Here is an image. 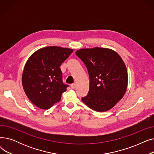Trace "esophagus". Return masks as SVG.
I'll return each instance as SVG.
<instances>
[{
	"label": "esophagus",
	"instance_id": "1",
	"mask_svg": "<svg viewBox=\"0 0 154 154\" xmlns=\"http://www.w3.org/2000/svg\"><path fill=\"white\" fill-rule=\"evenodd\" d=\"M70 87H71L72 88H73V89H74V88H75V87H76V84H72L70 85Z\"/></svg>",
	"mask_w": 154,
	"mask_h": 154
}]
</instances>
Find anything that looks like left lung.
Segmentation results:
<instances>
[{"label": "left lung", "instance_id": "obj_1", "mask_svg": "<svg viewBox=\"0 0 154 154\" xmlns=\"http://www.w3.org/2000/svg\"><path fill=\"white\" fill-rule=\"evenodd\" d=\"M75 54L87 67L90 79L89 91L82 98L87 106L97 112L114 107L125 95L128 73L121 57L108 48H80Z\"/></svg>", "mask_w": 154, "mask_h": 154}]
</instances>
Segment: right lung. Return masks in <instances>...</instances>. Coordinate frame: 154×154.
<instances>
[{
	"mask_svg": "<svg viewBox=\"0 0 154 154\" xmlns=\"http://www.w3.org/2000/svg\"><path fill=\"white\" fill-rule=\"evenodd\" d=\"M72 48L48 46L32 54L24 66L22 84L30 102L46 110L60 101L67 85L62 80L60 66L73 52Z\"/></svg>",
	"mask_w": 154,
	"mask_h": 154,
	"instance_id": "obj_1",
	"label": "right lung"
}]
</instances>
